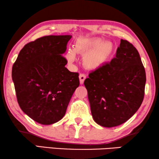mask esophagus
I'll list each match as a JSON object with an SVG mask.
<instances>
[{
	"label": "esophagus",
	"mask_w": 159,
	"mask_h": 159,
	"mask_svg": "<svg viewBox=\"0 0 159 159\" xmlns=\"http://www.w3.org/2000/svg\"><path fill=\"white\" fill-rule=\"evenodd\" d=\"M79 77H80V84H83L84 83V80L86 79V75H84V74H80V76H79Z\"/></svg>",
	"instance_id": "obj_1"
}]
</instances>
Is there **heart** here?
Masks as SVG:
<instances>
[{"label": "heart", "instance_id": "b5f03b06", "mask_svg": "<svg viewBox=\"0 0 159 159\" xmlns=\"http://www.w3.org/2000/svg\"><path fill=\"white\" fill-rule=\"evenodd\" d=\"M113 45L110 42H103L100 39L87 40L80 39L76 41L74 50H69L66 58L69 64H73L76 59L75 53L83 57V64L87 69H95L101 67L111 55Z\"/></svg>", "mask_w": 159, "mask_h": 159}]
</instances>
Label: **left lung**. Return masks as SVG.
I'll list each match as a JSON object with an SVG mask.
<instances>
[{
	"instance_id": "left-lung-1",
	"label": "left lung",
	"mask_w": 159,
	"mask_h": 159,
	"mask_svg": "<svg viewBox=\"0 0 159 159\" xmlns=\"http://www.w3.org/2000/svg\"><path fill=\"white\" fill-rule=\"evenodd\" d=\"M145 82L138 50L121 39L116 57L91 71L84 82L94 121L105 127L127 121L143 103Z\"/></svg>"
}]
</instances>
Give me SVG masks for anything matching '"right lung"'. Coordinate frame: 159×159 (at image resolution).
I'll list each match as a JSON object with an SVG mask.
<instances>
[{"label":"right lung","mask_w":159,"mask_h":159,"mask_svg":"<svg viewBox=\"0 0 159 159\" xmlns=\"http://www.w3.org/2000/svg\"><path fill=\"white\" fill-rule=\"evenodd\" d=\"M71 35H48L26 44L12 67L21 109L41 125L61 120L80 85L79 74L65 67L63 56Z\"/></svg>","instance_id":"add662e5"}]
</instances>
